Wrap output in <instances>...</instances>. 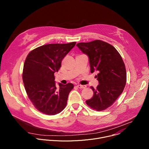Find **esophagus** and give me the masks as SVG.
<instances>
[{"mask_svg": "<svg viewBox=\"0 0 149 149\" xmlns=\"http://www.w3.org/2000/svg\"><path fill=\"white\" fill-rule=\"evenodd\" d=\"M77 87L78 88H85L86 87V86H82V85H77Z\"/></svg>", "mask_w": 149, "mask_h": 149, "instance_id": "esophagus-1", "label": "esophagus"}]
</instances>
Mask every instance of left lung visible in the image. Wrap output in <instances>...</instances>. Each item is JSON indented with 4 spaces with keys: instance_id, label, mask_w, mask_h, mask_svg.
I'll return each instance as SVG.
<instances>
[{
    "instance_id": "obj_1",
    "label": "left lung",
    "mask_w": 149,
    "mask_h": 149,
    "mask_svg": "<svg viewBox=\"0 0 149 149\" xmlns=\"http://www.w3.org/2000/svg\"><path fill=\"white\" fill-rule=\"evenodd\" d=\"M77 46L90 60V71H98L95 76L99 82L91 98L86 104L92 109L103 111L116 101L123 93L127 81V74L123 60L117 49L111 45L101 40L81 42Z\"/></svg>"
}]
</instances>
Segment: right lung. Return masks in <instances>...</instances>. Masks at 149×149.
Returning a JSON list of instances; mask_svg holds the SVG:
<instances>
[{"instance_id": "right-lung-1", "label": "right lung", "mask_w": 149, "mask_h": 149, "mask_svg": "<svg viewBox=\"0 0 149 149\" xmlns=\"http://www.w3.org/2000/svg\"><path fill=\"white\" fill-rule=\"evenodd\" d=\"M75 44L76 42L47 44L33 49L27 55L23 82L28 98L40 113L53 116L65 108L74 85L59 83L57 88L54 73L58 72L62 59Z\"/></svg>"}]
</instances>
